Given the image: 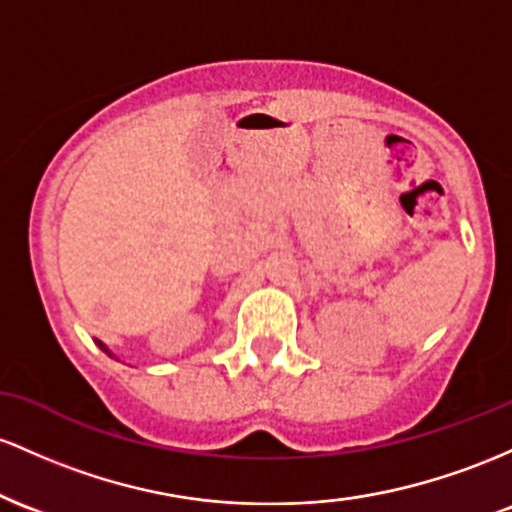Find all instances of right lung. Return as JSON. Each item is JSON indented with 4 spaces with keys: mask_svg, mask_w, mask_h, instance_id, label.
I'll return each instance as SVG.
<instances>
[{
    "mask_svg": "<svg viewBox=\"0 0 512 512\" xmlns=\"http://www.w3.org/2000/svg\"><path fill=\"white\" fill-rule=\"evenodd\" d=\"M99 346H101V348H103V350H106V353H108V348H106V346H103V343H101V341H99ZM108 355H111V353H108Z\"/></svg>",
    "mask_w": 512,
    "mask_h": 512,
    "instance_id": "obj_1",
    "label": "right lung"
}]
</instances>
